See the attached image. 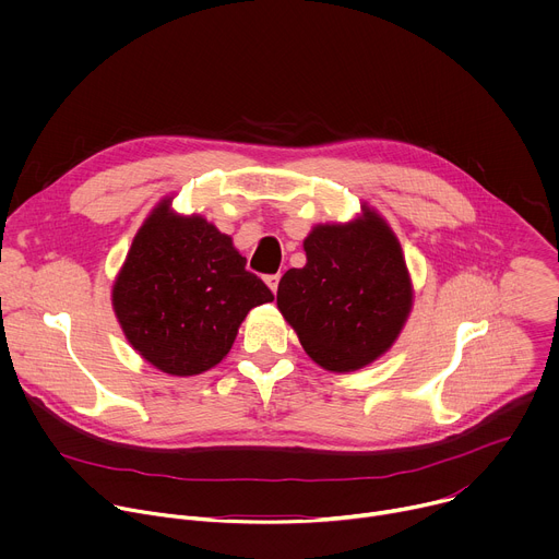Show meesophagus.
I'll use <instances>...</instances> for the list:
<instances>
[{
  "label": "esophagus",
  "instance_id": "34e87169",
  "mask_svg": "<svg viewBox=\"0 0 559 559\" xmlns=\"http://www.w3.org/2000/svg\"><path fill=\"white\" fill-rule=\"evenodd\" d=\"M278 281H281V274H270V276H265V283H267V287L276 294V289H278Z\"/></svg>",
  "mask_w": 559,
  "mask_h": 559
}]
</instances>
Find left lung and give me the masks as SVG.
I'll use <instances>...</instances> for the list:
<instances>
[{"instance_id":"1","label":"left lung","mask_w":559,"mask_h":559,"mask_svg":"<svg viewBox=\"0 0 559 559\" xmlns=\"http://www.w3.org/2000/svg\"><path fill=\"white\" fill-rule=\"evenodd\" d=\"M307 263L287 270L276 302L305 352L330 371L382 356L412 309V283L393 231L376 212L349 225H318Z\"/></svg>"}]
</instances>
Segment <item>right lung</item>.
Returning a JSON list of instances; mask_svg holds the SVG:
<instances>
[{
    "label": "right lung",
    "mask_w": 559,
    "mask_h": 559,
    "mask_svg": "<svg viewBox=\"0 0 559 559\" xmlns=\"http://www.w3.org/2000/svg\"><path fill=\"white\" fill-rule=\"evenodd\" d=\"M270 300L274 294L246 270L231 238L201 216H175L170 201L134 236L112 289L130 345L173 376L218 365L248 311Z\"/></svg>",
    "instance_id": "obj_1"
}]
</instances>
